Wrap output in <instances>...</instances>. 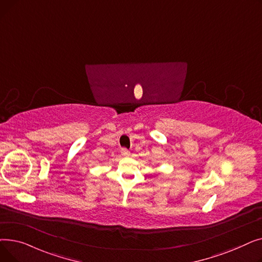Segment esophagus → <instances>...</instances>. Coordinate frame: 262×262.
Listing matches in <instances>:
<instances>
[{"label": "esophagus", "instance_id": "esophagus-1", "mask_svg": "<svg viewBox=\"0 0 262 262\" xmlns=\"http://www.w3.org/2000/svg\"><path fill=\"white\" fill-rule=\"evenodd\" d=\"M121 155L124 156V157H127V156L130 155V153H129V150L127 148H122L121 149Z\"/></svg>", "mask_w": 262, "mask_h": 262}]
</instances>
